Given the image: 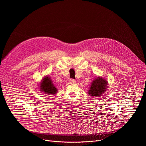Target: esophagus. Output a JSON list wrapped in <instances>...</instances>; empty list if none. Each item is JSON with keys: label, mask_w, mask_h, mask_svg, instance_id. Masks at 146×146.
Returning <instances> with one entry per match:
<instances>
[{"label": "esophagus", "mask_w": 146, "mask_h": 146, "mask_svg": "<svg viewBox=\"0 0 146 146\" xmlns=\"http://www.w3.org/2000/svg\"><path fill=\"white\" fill-rule=\"evenodd\" d=\"M69 82H70V84H74V83L76 82V80L73 78H71L69 80Z\"/></svg>", "instance_id": "1"}]
</instances>
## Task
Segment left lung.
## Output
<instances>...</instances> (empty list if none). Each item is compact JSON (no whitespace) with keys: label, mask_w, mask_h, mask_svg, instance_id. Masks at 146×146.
<instances>
[{"label":"left lung","mask_w":146,"mask_h":146,"mask_svg":"<svg viewBox=\"0 0 146 146\" xmlns=\"http://www.w3.org/2000/svg\"><path fill=\"white\" fill-rule=\"evenodd\" d=\"M108 84V81L102 77H98L92 82L88 93L92 97L101 96L107 90Z\"/></svg>","instance_id":"obj_1"}]
</instances>
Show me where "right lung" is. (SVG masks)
Wrapping results in <instances>:
<instances>
[{
    "label": "right lung",
    "mask_w": 146,
    "mask_h": 146,
    "mask_svg": "<svg viewBox=\"0 0 146 146\" xmlns=\"http://www.w3.org/2000/svg\"><path fill=\"white\" fill-rule=\"evenodd\" d=\"M40 90L41 92L48 95H54L58 91L49 76H45L40 82Z\"/></svg>",
    "instance_id": "1"
}]
</instances>
